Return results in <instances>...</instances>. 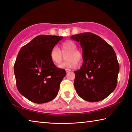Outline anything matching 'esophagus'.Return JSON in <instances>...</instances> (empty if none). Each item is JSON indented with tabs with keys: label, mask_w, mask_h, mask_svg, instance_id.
<instances>
[{
	"label": "esophagus",
	"mask_w": 132,
	"mask_h": 132,
	"mask_svg": "<svg viewBox=\"0 0 132 132\" xmlns=\"http://www.w3.org/2000/svg\"><path fill=\"white\" fill-rule=\"evenodd\" d=\"M71 70H70V69H66V73H68V72H69V71H70Z\"/></svg>",
	"instance_id": "1"
}]
</instances>
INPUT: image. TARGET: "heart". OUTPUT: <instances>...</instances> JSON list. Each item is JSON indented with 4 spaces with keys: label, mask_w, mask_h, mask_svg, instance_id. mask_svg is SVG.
<instances>
[{
    "label": "heart",
    "mask_w": 132,
    "mask_h": 132,
    "mask_svg": "<svg viewBox=\"0 0 132 132\" xmlns=\"http://www.w3.org/2000/svg\"><path fill=\"white\" fill-rule=\"evenodd\" d=\"M61 51L57 46L51 49L50 57L53 63L59 66L63 61L64 56H66L67 61L62 63L60 68L66 69L76 68L77 63H81L83 58L82 53L77 50V44L74 41L68 40L61 44Z\"/></svg>",
    "instance_id": "1"
}]
</instances>
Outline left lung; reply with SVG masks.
Wrapping results in <instances>:
<instances>
[{
    "instance_id": "1",
    "label": "left lung",
    "mask_w": 132,
    "mask_h": 132,
    "mask_svg": "<svg viewBox=\"0 0 132 132\" xmlns=\"http://www.w3.org/2000/svg\"><path fill=\"white\" fill-rule=\"evenodd\" d=\"M80 42L83 63L75 71V88L77 94L89 102L104 100L117 85L119 65L112 47L101 37L91 32L71 37Z\"/></svg>"
}]
</instances>
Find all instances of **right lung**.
<instances>
[{"mask_svg":"<svg viewBox=\"0 0 132 132\" xmlns=\"http://www.w3.org/2000/svg\"><path fill=\"white\" fill-rule=\"evenodd\" d=\"M63 37L39 35L20 50L14 66L18 91L37 104L50 102L56 97L66 75L50 57V51Z\"/></svg>","mask_w":132,"mask_h":132,"instance_id":"add662e5","label":"right lung"}]
</instances>
